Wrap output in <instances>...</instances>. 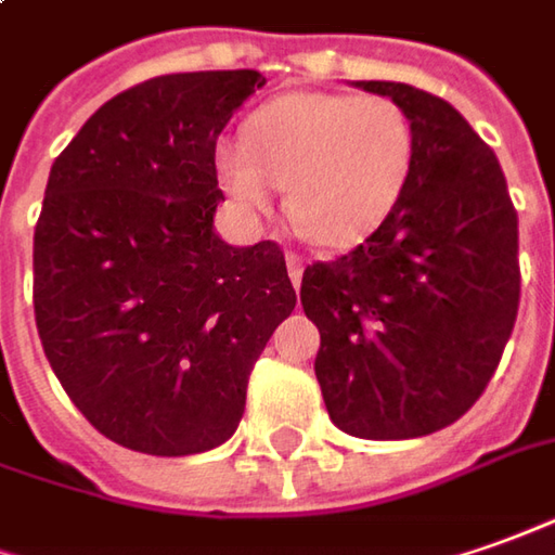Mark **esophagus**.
I'll return each instance as SVG.
<instances>
[{"label":"esophagus","instance_id":"34e87169","mask_svg":"<svg viewBox=\"0 0 555 555\" xmlns=\"http://www.w3.org/2000/svg\"><path fill=\"white\" fill-rule=\"evenodd\" d=\"M285 263H288V276H292L294 288L300 285V279H304V255H297V251H285Z\"/></svg>","mask_w":555,"mask_h":555}]
</instances>
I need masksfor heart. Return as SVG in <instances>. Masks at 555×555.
I'll use <instances>...</instances> for the list:
<instances>
[{
  "instance_id": "1",
  "label": "heart",
  "mask_w": 555,
  "mask_h": 555,
  "mask_svg": "<svg viewBox=\"0 0 555 555\" xmlns=\"http://www.w3.org/2000/svg\"><path fill=\"white\" fill-rule=\"evenodd\" d=\"M416 164V130L388 96L285 93L263 103L243 142H218L215 176L236 209L261 215L285 188L292 224L315 246H349L398 203Z\"/></svg>"
}]
</instances>
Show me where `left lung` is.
<instances>
[{"instance_id":"8db88e82","label":"left lung","mask_w":555,"mask_h":555,"mask_svg":"<svg viewBox=\"0 0 555 555\" xmlns=\"http://www.w3.org/2000/svg\"><path fill=\"white\" fill-rule=\"evenodd\" d=\"M416 164L371 236L304 270L300 304L322 334L315 376L352 437L410 440L447 428L483 395L519 309V230L499 157L455 108L398 81Z\"/></svg>"}]
</instances>
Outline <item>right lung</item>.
I'll return each instance as SVG.
<instances>
[{
    "instance_id": "right-lung-1",
    "label": "right lung",
    "mask_w": 555,
    "mask_h": 555,
    "mask_svg": "<svg viewBox=\"0 0 555 555\" xmlns=\"http://www.w3.org/2000/svg\"><path fill=\"white\" fill-rule=\"evenodd\" d=\"M263 85L255 69L149 78L100 105L48 176L36 327L72 404L127 450L221 447L297 304L276 243L236 248L212 228L215 142Z\"/></svg>"
}]
</instances>
